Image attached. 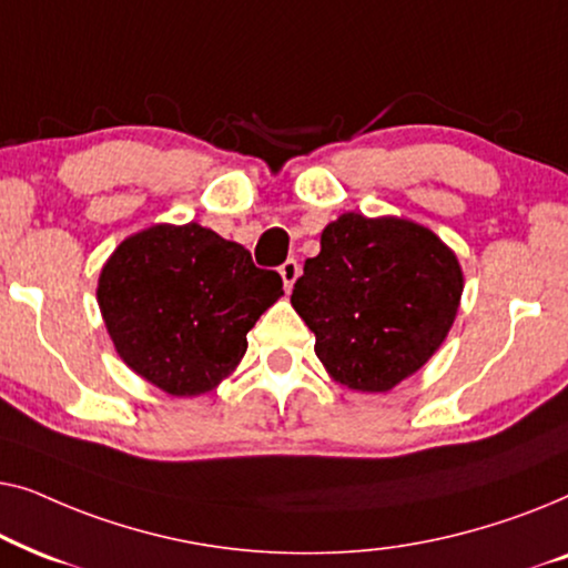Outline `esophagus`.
<instances>
[{"label":"esophagus","instance_id":"1","mask_svg":"<svg viewBox=\"0 0 568 568\" xmlns=\"http://www.w3.org/2000/svg\"><path fill=\"white\" fill-rule=\"evenodd\" d=\"M278 274H282V282H284V290L290 292L292 286H294V282H297L300 278V274H302V268H300V263L294 261V258H290V261H284L282 266H278Z\"/></svg>","mask_w":568,"mask_h":568}]
</instances>
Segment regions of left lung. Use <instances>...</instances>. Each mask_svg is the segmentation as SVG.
Listing matches in <instances>:
<instances>
[{"label":"left lung","mask_w":568,"mask_h":568,"mask_svg":"<svg viewBox=\"0 0 568 568\" xmlns=\"http://www.w3.org/2000/svg\"><path fill=\"white\" fill-rule=\"evenodd\" d=\"M463 294L457 255L422 224L346 212L305 261L292 307L336 383L387 393L432 359Z\"/></svg>","instance_id":"8db88e82"}]
</instances>
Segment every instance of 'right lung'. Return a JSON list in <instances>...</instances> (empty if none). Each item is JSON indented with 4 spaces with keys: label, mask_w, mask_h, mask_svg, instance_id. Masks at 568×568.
Segmentation results:
<instances>
[{
    "label": "right lung",
    "mask_w": 568,
    "mask_h": 568,
    "mask_svg": "<svg viewBox=\"0 0 568 568\" xmlns=\"http://www.w3.org/2000/svg\"><path fill=\"white\" fill-rule=\"evenodd\" d=\"M282 276L214 230L154 224L123 240L98 278L115 352L175 398L214 390L237 367L247 331L282 297Z\"/></svg>",
    "instance_id": "1"
}]
</instances>
